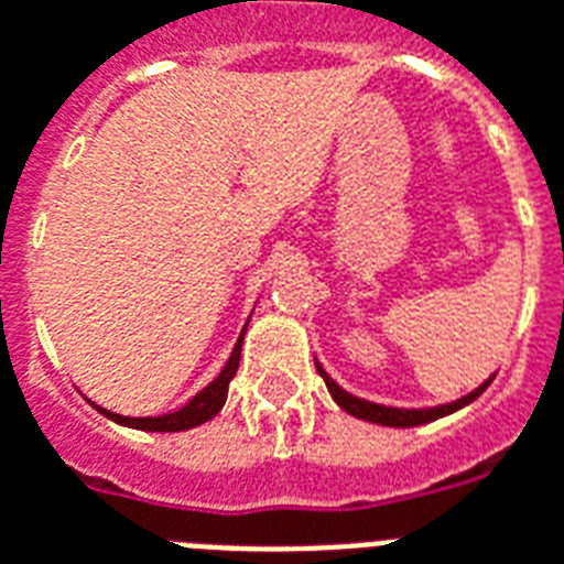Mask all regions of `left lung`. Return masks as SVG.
<instances>
[{
  "label": "left lung",
  "instance_id": "1",
  "mask_svg": "<svg viewBox=\"0 0 564 564\" xmlns=\"http://www.w3.org/2000/svg\"><path fill=\"white\" fill-rule=\"evenodd\" d=\"M317 370H321L323 382H326V388H329L332 400L341 405L344 412L352 414V417H361V421L382 423V426H417V423H430L435 421V417H444V414L456 412V409H462V405H468L470 400H477V397L488 388V382H491V379H488L486 386H479L474 394L462 397V400H456V403L435 405V409H391V405H377V403H368V400H359V397L347 394L344 388H338L329 377H326V370H323L321 365H317Z\"/></svg>",
  "mask_w": 564,
  "mask_h": 564
}]
</instances>
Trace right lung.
Segmentation results:
<instances>
[{
	"label": "right lung",
	"instance_id": "right-lung-1",
	"mask_svg": "<svg viewBox=\"0 0 564 564\" xmlns=\"http://www.w3.org/2000/svg\"><path fill=\"white\" fill-rule=\"evenodd\" d=\"M241 341H243V332L238 344H235L232 356L226 361V368L220 370V377L214 379L212 386L203 388L199 394L185 405V409H178V412H170V414H161V417H123V414H115V412H99L105 417H111V421L123 423V426H134V430H147V432H182V430H194L199 423L212 421L214 414L220 412L223 403H226V394H229V382H232L235 370H238V361H241Z\"/></svg>",
	"mask_w": 564,
	"mask_h": 564
}]
</instances>
